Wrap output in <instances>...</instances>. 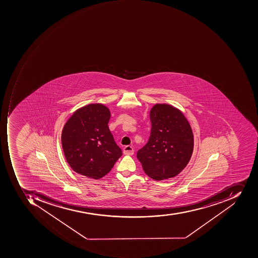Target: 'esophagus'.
<instances>
[{
	"instance_id": "esophagus-1",
	"label": "esophagus",
	"mask_w": 258,
	"mask_h": 258,
	"mask_svg": "<svg viewBox=\"0 0 258 258\" xmlns=\"http://www.w3.org/2000/svg\"><path fill=\"white\" fill-rule=\"evenodd\" d=\"M123 153L126 155H133L134 153V148H132L131 146H125L123 148Z\"/></svg>"
}]
</instances>
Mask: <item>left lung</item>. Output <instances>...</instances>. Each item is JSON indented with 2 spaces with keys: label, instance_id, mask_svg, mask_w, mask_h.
Returning a JSON list of instances; mask_svg holds the SVG:
<instances>
[{
  "label": "left lung",
  "instance_id": "obj_1",
  "mask_svg": "<svg viewBox=\"0 0 258 258\" xmlns=\"http://www.w3.org/2000/svg\"><path fill=\"white\" fill-rule=\"evenodd\" d=\"M151 136L137 158L151 179L176 176L188 164L194 148L190 123L181 110L168 103H155L150 110Z\"/></svg>",
  "mask_w": 258,
  "mask_h": 258
}]
</instances>
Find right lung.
<instances>
[{
	"instance_id": "obj_1",
	"label": "right lung",
	"mask_w": 258,
	"mask_h": 258,
	"mask_svg": "<svg viewBox=\"0 0 258 258\" xmlns=\"http://www.w3.org/2000/svg\"><path fill=\"white\" fill-rule=\"evenodd\" d=\"M110 111L103 103H89L75 110L61 135L67 162L75 172L99 179L107 175L121 150L108 127Z\"/></svg>"
}]
</instances>
